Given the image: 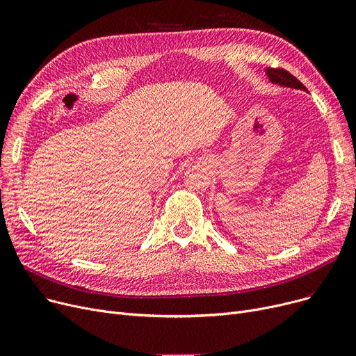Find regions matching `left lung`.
I'll return each mask as SVG.
<instances>
[{"mask_svg":"<svg viewBox=\"0 0 356 356\" xmlns=\"http://www.w3.org/2000/svg\"><path fill=\"white\" fill-rule=\"evenodd\" d=\"M266 73L267 76L270 79L271 83H275L278 86H283V88H291V89H300V90H306V86L296 79L291 73H289L287 70L284 69H273V67H268L266 69Z\"/></svg>","mask_w":356,"mask_h":356,"instance_id":"left-lung-1","label":"left lung"}]
</instances>
